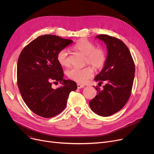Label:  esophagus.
Returning <instances> with one entry per match:
<instances>
[{
  "label": "esophagus",
  "instance_id": "34e87169",
  "mask_svg": "<svg viewBox=\"0 0 154 154\" xmlns=\"http://www.w3.org/2000/svg\"><path fill=\"white\" fill-rule=\"evenodd\" d=\"M85 87V85H82L80 84H77V88H84Z\"/></svg>",
  "mask_w": 154,
  "mask_h": 154
}]
</instances>
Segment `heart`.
Listing matches in <instances>:
<instances>
[{"instance_id":"1","label":"heart","mask_w":154,"mask_h":154,"mask_svg":"<svg viewBox=\"0 0 154 154\" xmlns=\"http://www.w3.org/2000/svg\"><path fill=\"white\" fill-rule=\"evenodd\" d=\"M74 48L84 54L85 64L91 65L96 70L101 69L106 63L107 59L106 51L102 48L96 47L95 44L89 40L86 39L78 40L74 45ZM56 58L61 66L68 67L70 66V59L66 49L59 51ZM93 67L88 66L82 69L72 68L67 70V75L70 79L74 81L79 84H84L94 76Z\"/></svg>"}]
</instances>
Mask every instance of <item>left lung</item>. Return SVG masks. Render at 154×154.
Segmentation results:
<instances>
[{"label":"left lung","mask_w":154,"mask_h":154,"mask_svg":"<svg viewBox=\"0 0 154 154\" xmlns=\"http://www.w3.org/2000/svg\"><path fill=\"white\" fill-rule=\"evenodd\" d=\"M97 37L106 44L107 57L104 67L95 78L99 85L106 82L100 91L99 87L95 97L89 102L95 114L108 117L122 109L131 95L135 75V63L127 45L122 40L106 34Z\"/></svg>","instance_id":"left-lung-1"}]
</instances>
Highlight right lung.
Listing matches in <instances>:
<instances>
[{
  "label": "right lung",
  "mask_w": 154,
  "mask_h": 154,
  "mask_svg": "<svg viewBox=\"0 0 154 154\" xmlns=\"http://www.w3.org/2000/svg\"><path fill=\"white\" fill-rule=\"evenodd\" d=\"M73 42L54 35H40L23 48L17 69V85L24 102L35 114L51 118L66 108L70 92L76 83L63 79L62 66L57 60L58 52ZM62 82L58 89L52 83Z\"/></svg>",
  "instance_id": "1"
}]
</instances>
